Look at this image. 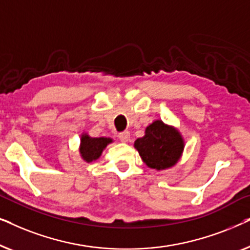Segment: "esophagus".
<instances>
[{"label": "esophagus", "instance_id": "34e87169", "mask_svg": "<svg viewBox=\"0 0 250 250\" xmlns=\"http://www.w3.org/2000/svg\"><path fill=\"white\" fill-rule=\"evenodd\" d=\"M118 139L121 140L122 142H128V140H129V132L124 131V132L119 133Z\"/></svg>", "mask_w": 250, "mask_h": 250}]
</instances>
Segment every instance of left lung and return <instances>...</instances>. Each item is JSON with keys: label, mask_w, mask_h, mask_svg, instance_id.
I'll list each match as a JSON object with an SVG mask.
<instances>
[{"label": "left lung", "mask_w": 250, "mask_h": 250, "mask_svg": "<svg viewBox=\"0 0 250 250\" xmlns=\"http://www.w3.org/2000/svg\"><path fill=\"white\" fill-rule=\"evenodd\" d=\"M134 146L149 167L165 169L179 160L183 151V140L176 129L156 121L146 127L143 138L136 140Z\"/></svg>", "instance_id": "1"}]
</instances>
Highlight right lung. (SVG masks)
<instances>
[{"mask_svg": "<svg viewBox=\"0 0 250 250\" xmlns=\"http://www.w3.org/2000/svg\"><path fill=\"white\" fill-rule=\"evenodd\" d=\"M81 141V155L84 160L90 163L92 160L98 159L101 156L104 149L107 146L108 143L111 142V139L90 138L88 135H83Z\"/></svg>", "mask_w": 250, "mask_h": 250, "instance_id": "add662e5", "label": "right lung"}]
</instances>
